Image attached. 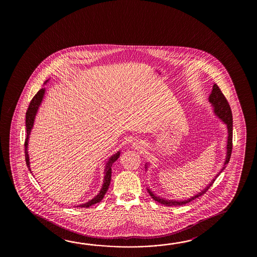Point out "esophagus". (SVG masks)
<instances>
[{
    "label": "esophagus",
    "mask_w": 257,
    "mask_h": 257,
    "mask_svg": "<svg viewBox=\"0 0 257 257\" xmlns=\"http://www.w3.org/2000/svg\"><path fill=\"white\" fill-rule=\"evenodd\" d=\"M133 146H134V148H135V149H138V150H139V149H142V143H141V142H135Z\"/></svg>",
    "instance_id": "34e87169"
}]
</instances>
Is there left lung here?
I'll use <instances>...</instances> for the list:
<instances>
[{
    "label": "left lung",
    "instance_id": "8db88e82",
    "mask_svg": "<svg viewBox=\"0 0 257 257\" xmlns=\"http://www.w3.org/2000/svg\"><path fill=\"white\" fill-rule=\"evenodd\" d=\"M208 101L211 104V106L213 108V112L215 115L219 118L220 120L223 122V124L227 126V131H228V138H227V147H226V156H225V161H224L222 168L218 172L216 176L214 177L212 180L209 182L208 186H206L201 191L198 192L195 196L189 197L187 199L184 200H175V199H166L164 197H161L157 196L156 194H154L150 188H147L149 194L151 195V197L157 202L163 204L164 206L167 207H172V206H181V205H185L186 203H189L192 200H194L195 198L200 197L204 195L206 192L208 191V188L213 185L214 181L216 180V178L218 175H220L223 170L226 168V165L229 164L230 155H231V150H232V114H231V110L229 107L228 101L225 98L223 93H221L220 89L218 88V85L215 83L213 85V89L211 91V93L208 97ZM145 169H148V164H145Z\"/></svg>",
    "mask_w": 257,
    "mask_h": 257
}]
</instances>
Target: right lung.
<instances>
[{
  "label": "right lung",
  "instance_id": "right-lung-1",
  "mask_svg": "<svg viewBox=\"0 0 257 257\" xmlns=\"http://www.w3.org/2000/svg\"><path fill=\"white\" fill-rule=\"evenodd\" d=\"M49 80H47L46 82H44V84H46L47 82H49ZM46 93V89L42 88L40 89L39 92L37 93V94L34 96L33 99L31 100L29 106H28V111H27V114H26V127H27V139H26V142H25V155H26V162H27V165H28V170L31 171L30 168V162H29V155H28V142H29V136H30V133L31 131L33 128L34 122H35V118H36V115L37 113L39 111V106L43 101L44 95ZM120 156V151H118L117 153H115V154H113L111 157L108 158L105 166H104V181H103V185L101 187V190L99 191L98 194L93 197V199L89 200L88 202L82 204V205H79L77 207H80V208H89L91 206H93L96 203L100 202L103 198H104L105 193L107 191L108 187H109L110 181H111V174H112V165L115 163V161L117 159L119 158ZM32 173V172H31Z\"/></svg>",
  "mask_w": 257,
  "mask_h": 257
}]
</instances>
